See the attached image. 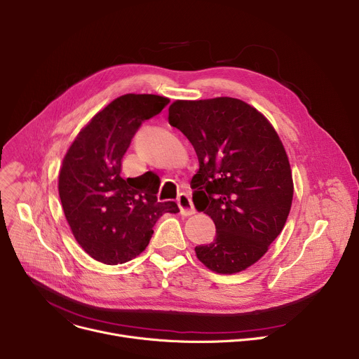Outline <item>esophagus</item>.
I'll return each mask as SVG.
<instances>
[{
    "label": "esophagus",
    "instance_id": "esophagus-1",
    "mask_svg": "<svg viewBox=\"0 0 359 359\" xmlns=\"http://www.w3.org/2000/svg\"><path fill=\"white\" fill-rule=\"evenodd\" d=\"M177 205H179L180 213L183 215V217H190V215H195L196 213V209L194 206L192 198H190V195H187V194H182L179 196Z\"/></svg>",
    "mask_w": 359,
    "mask_h": 359
}]
</instances>
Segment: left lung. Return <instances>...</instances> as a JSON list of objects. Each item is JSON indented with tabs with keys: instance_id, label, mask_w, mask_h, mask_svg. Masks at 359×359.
I'll list each match as a JSON object with an SVG mask.
<instances>
[{
	"instance_id": "obj_1",
	"label": "left lung",
	"mask_w": 359,
	"mask_h": 359,
	"mask_svg": "<svg viewBox=\"0 0 359 359\" xmlns=\"http://www.w3.org/2000/svg\"><path fill=\"white\" fill-rule=\"evenodd\" d=\"M169 123L198 154L192 199L217 228L196 257L218 274L247 270L269 251L292 208L290 161L277 131L258 109L229 97L177 100Z\"/></svg>"
}]
</instances>
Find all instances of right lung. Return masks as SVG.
Here are the masks:
<instances>
[{"instance_id": "obj_1", "label": "right lung", "mask_w": 359, "mask_h": 359, "mask_svg": "<svg viewBox=\"0 0 359 359\" xmlns=\"http://www.w3.org/2000/svg\"><path fill=\"white\" fill-rule=\"evenodd\" d=\"M169 102L151 93L121 95L90 118L63 157L57 187L66 221L82 250L104 264L140 255L160 217L179 212L175 202H157L154 173L121 176L135 131Z\"/></svg>"}]
</instances>
